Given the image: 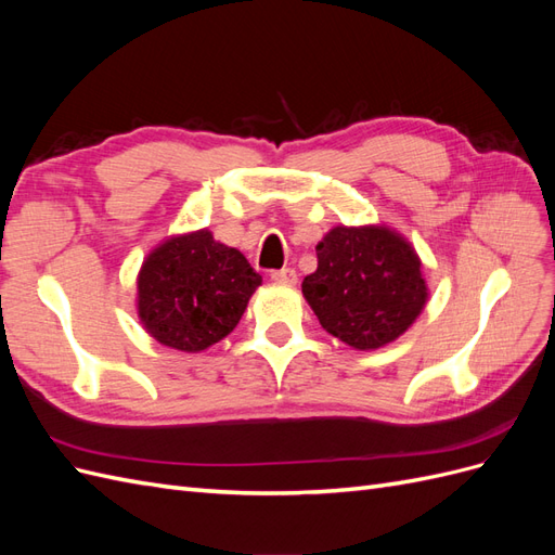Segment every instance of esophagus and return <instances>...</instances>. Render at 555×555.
Here are the masks:
<instances>
[{
  "label": "esophagus",
  "mask_w": 555,
  "mask_h": 555,
  "mask_svg": "<svg viewBox=\"0 0 555 555\" xmlns=\"http://www.w3.org/2000/svg\"><path fill=\"white\" fill-rule=\"evenodd\" d=\"M271 280L278 284H287V287H294V284L298 282V275L294 268H280V271L271 273Z\"/></svg>",
  "instance_id": "esophagus-1"
}]
</instances>
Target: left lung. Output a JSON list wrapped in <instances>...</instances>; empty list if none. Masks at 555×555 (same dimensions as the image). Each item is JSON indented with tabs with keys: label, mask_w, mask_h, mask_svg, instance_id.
<instances>
[{
	"label": "left lung",
	"mask_w": 555,
	"mask_h": 555,
	"mask_svg": "<svg viewBox=\"0 0 555 555\" xmlns=\"http://www.w3.org/2000/svg\"><path fill=\"white\" fill-rule=\"evenodd\" d=\"M304 296L319 324L367 351L393 343L422 314L428 287L414 247L389 227H333L317 245Z\"/></svg>",
	"instance_id": "1"
}]
</instances>
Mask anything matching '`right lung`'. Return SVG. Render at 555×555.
Here are the masks:
<instances>
[{"instance_id": "add662e5", "label": "right lung", "mask_w": 555, "mask_h": 555, "mask_svg": "<svg viewBox=\"0 0 555 555\" xmlns=\"http://www.w3.org/2000/svg\"><path fill=\"white\" fill-rule=\"evenodd\" d=\"M261 275L208 229L166 238L137 280L143 328L164 347L196 354L238 326Z\"/></svg>"}]
</instances>
